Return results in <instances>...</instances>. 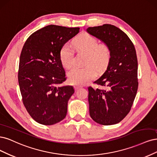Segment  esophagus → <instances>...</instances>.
<instances>
[{
  "label": "esophagus",
  "mask_w": 157,
  "mask_h": 157,
  "mask_svg": "<svg viewBox=\"0 0 157 157\" xmlns=\"http://www.w3.org/2000/svg\"><path fill=\"white\" fill-rule=\"evenodd\" d=\"M80 88H82V86H81V85H75L74 86V89L75 91H76V90H78Z\"/></svg>",
  "instance_id": "34e87169"
}]
</instances>
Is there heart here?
I'll return each instance as SVG.
<instances>
[{
  "label": "heart",
  "instance_id": "1",
  "mask_svg": "<svg viewBox=\"0 0 157 157\" xmlns=\"http://www.w3.org/2000/svg\"><path fill=\"white\" fill-rule=\"evenodd\" d=\"M73 46L79 51L87 53L84 68L75 67L68 73L69 82L72 84L82 85L89 82L97 76V69H104L111 57L109 47L105 44H98L97 39L88 33H83L74 40ZM60 59L63 67L69 69L74 63V53L68 44H64L60 50Z\"/></svg>",
  "mask_w": 157,
  "mask_h": 157
}]
</instances>
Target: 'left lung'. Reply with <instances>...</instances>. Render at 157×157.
Instances as JSON below:
<instances>
[{
  "mask_svg": "<svg viewBox=\"0 0 157 157\" xmlns=\"http://www.w3.org/2000/svg\"><path fill=\"white\" fill-rule=\"evenodd\" d=\"M87 31L109 47L107 70L94 83L104 89L88 87L89 114L102 125L119 123L130 112L138 87V59L134 45L123 31L109 24Z\"/></svg>",
  "mask_w": 157,
  "mask_h": 157,
  "instance_id": "obj_1",
  "label": "left lung"
}]
</instances>
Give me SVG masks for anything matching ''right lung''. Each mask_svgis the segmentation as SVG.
Returning a JSON list of instances; mask_svg holds the SVG:
<instances>
[{"instance_id": "add662e5", "label": "right lung", "mask_w": 157, "mask_h": 157, "mask_svg": "<svg viewBox=\"0 0 157 157\" xmlns=\"http://www.w3.org/2000/svg\"><path fill=\"white\" fill-rule=\"evenodd\" d=\"M79 31L50 25L33 33L20 55L18 82L23 103L31 117L44 125H52L67 115L72 86H63L67 79L60 50Z\"/></svg>"}]
</instances>
